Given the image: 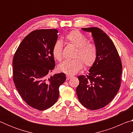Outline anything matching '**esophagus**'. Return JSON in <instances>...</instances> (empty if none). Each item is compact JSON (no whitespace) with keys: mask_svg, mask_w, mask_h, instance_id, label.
<instances>
[{"mask_svg":"<svg viewBox=\"0 0 133 133\" xmlns=\"http://www.w3.org/2000/svg\"><path fill=\"white\" fill-rule=\"evenodd\" d=\"M72 77H73V76H70V75H66V78H67V80H69V79H70V78H71Z\"/></svg>","mask_w":133,"mask_h":133,"instance_id":"1","label":"esophagus"}]
</instances>
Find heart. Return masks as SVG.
Returning <instances> with one entry per match:
<instances>
[{"label": "heart", "instance_id": "1", "mask_svg": "<svg viewBox=\"0 0 133 133\" xmlns=\"http://www.w3.org/2000/svg\"><path fill=\"white\" fill-rule=\"evenodd\" d=\"M68 44L76 48L74 57L72 60H65L58 67L60 71L67 75H73L78 73L83 66L91 67L95 63L97 57V49L96 45L88 42V40L82 33L77 30H73L65 37ZM63 44L57 41L53 48V55L57 61L63 58Z\"/></svg>", "mask_w": 133, "mask_h": 133}]
</instances>
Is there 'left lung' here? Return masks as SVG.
Wrapping results in <instances>:
<instances>
[{
  "instance_id": "obj_1",
  "label": "left lung",
  "mask_w": 133,
  "mask_h": 133,
  "mask_svg": "<svg viewBox=\"0 0 133 133\" xmlns=\"http://www.w3.org/2000/svg\"><path fill=\"white\" fill-rule=\"evenodd\" d=\"M82 29L91 33L97 57L88 75L78 76L79 84L76 93L83 106L96 110L109 104L117 94L121 85L122 63L115 45L102 30L98 28Z\"/></svg>"
}]
</instances>
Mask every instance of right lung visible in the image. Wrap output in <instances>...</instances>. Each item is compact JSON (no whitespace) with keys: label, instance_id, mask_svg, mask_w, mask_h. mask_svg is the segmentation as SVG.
Returning <instances> with one entry per match:
<instances>
[{"label":"right lung","instance_id":"add662e5","mask_svg":"<svg viewBox=\"0 0 133 133\" xmlns=\"http://www.w3.org/2000/svg\"><path fill=\"white\" fill-rule=\"evenodd\" d=\"M56 29L36 30L19 44L13 59V80L17 90L29 106L43 111L55 104L59 87L66 80L63 73L49 77L55 67L52 50Z\"/></svg>","mask_w":133,"mask_h":133}]
</instances>
